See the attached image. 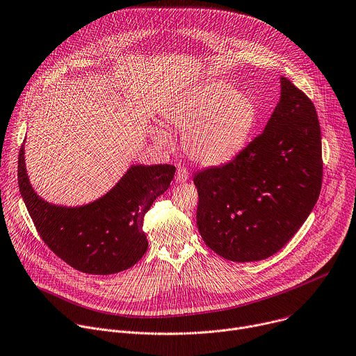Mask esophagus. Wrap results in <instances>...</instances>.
Segmentation results:
<instances>
[{
  "mask_svg": "<svg viewBox=\"0 0 356 356\" xmlns=\"http://www.w3.org/2000/svg\"><path fill=\"white\" fill-rule=\"evenodd\" d=\"M189 178V172L186 168L184 167H178L177 170V174H175V182L178 184H182V182H186V179Z\"/></svg>",
  "mask_w": 356,
  "mask_h": 356,
  "instance_id": "34e87169",
  "label": "esophagus"
}]
</instances>
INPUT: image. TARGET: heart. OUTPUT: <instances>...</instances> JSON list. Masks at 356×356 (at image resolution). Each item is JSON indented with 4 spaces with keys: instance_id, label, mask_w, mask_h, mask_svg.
<instances>
[{
    "instance_id": "b5f03b06",
    "label": "heart",
    "mask_w": 356,
    "mask_h": 356,
    "mask_svg": "<svg viewBox=\"0 0 356 356\" xmlns=\"http://www.w3.org/2000/svg\"><path fill=\"white\" fill-rule=\"evenodd\" d=\"M163 120L182 133L184 152L192 161L213 167L244 150L258 120V106L251 95L210 81L174 99L163 111ZM152 137L164 147L172 145L170 133L161 127H154Z\"/></svg>"
}]
</instances>
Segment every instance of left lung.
<instances>
[{
	"label": "left lung",
	"instance_id": "8db88e82",
	"mask_svg": "<svg viewBox=\"0 0 356 356\" xmlns=\"http://www.w3.org/2000/svg\"><path fill=\"white\" fill-rule=\"evenodd\" d=\"M321 131L313 102L286 77L264 131L230 163L195 174L204 244L234 262L265 259L296 234L321 189Z\"/></svg>",
	"mask_w": 356,
	"mask_h": 356
}]
</instances>
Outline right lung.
<instances>
[{"label":"right lung","mask_w":356,"mask_h":356,"mask_svg":"<svg viewBox=\"0 0 356 356\" xmlns=\"http://www.w3.org/2000/svg\"><path fill=\"white\" fill-rule=\"evenodd\" d=\"M170 164H133L104 196L81 206L54 204L31 185L25 143L18 157V184L44 244L64 262L92 275L129 269L147 251L145 215L174 178Z\"/></svg>","instance_id":"obj_1"}]
</instances>
